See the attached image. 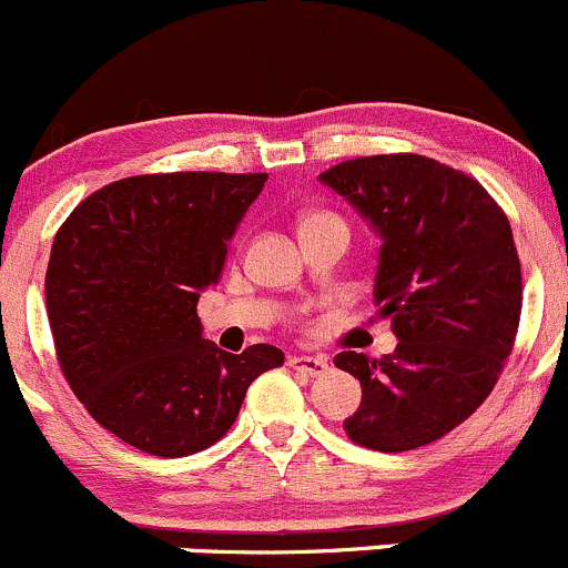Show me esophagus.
Masks as SVG:
<instances>
[{
    "label": "esophagus",
    "mask_w": 568,
    "mask_h": 568,
    "mask_svg": "<svg viewBox=\"0 0 568 568\" xmlns=\"http://www.w3.org/2000/svg\"><path fill=\"white\" fill-rule=\"evenodd\" d=\"M290 366L295 372L306 374V377H323L331 369V364H327V358H323V355H292Z\"/></svg>",
    "instance_id": "esophagus-1"
}]
</instances>
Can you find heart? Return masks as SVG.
I'll return each mask as SVG.
<instances>
[{"instance_id":"b5f03b06","label":"heart","mask_w":568,"mask_h":568,"mask_svg":"<svg viewBox=\"0 0 568 568\" xmlns=\"http://www.w3.org/2000/svg\"><path fill=\"white\" fill-rule=\"evenodd\" d=\"M317 219H336V215H327V213H317V215H308L306 221H317Z\"/></svg>"}]
</instances>
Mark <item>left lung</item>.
Masks as SVG:
<instances>
[{
    "instance_id": "obj_1",
    "label": "left lung",
    "mask_w": 568,
    "mask_h": 568,
    "mask_svg": "<svg viewBox=\"0 0 568 568\" xmlns=\"http://www.w3.org/2000/svg\"><path fill=\"white\" fill-rule=\"evenodd\" d=\"M320 183L383 241L374 303L399 338L377 361L333 358L361 383L344 432L388 454L440 440L493 394L517 336L523 271L506 213L481 183L413 153L344 161Z\"/></svg>"
}]
</instances>
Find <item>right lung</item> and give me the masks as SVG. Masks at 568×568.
Listing matches in <instances>:
<instances>
[{"label": "right lung", "instance_id": "right-lung-1", "mask_svg": "<svg viewBox=\"0 0 568 568\" xmlns=\"http://www.w3.org/2000/svg\"><path fill=\"white\" fill-rule=\"evenodd\" d=\"M267 174H139L87 196L51 245L45 308L57 358L87 413L153 457H189L230 432L248 385L284 364L202 338L199 292Z\"/></svg>", "mask_w": 568, "mask_h": 568}]
</instances>
